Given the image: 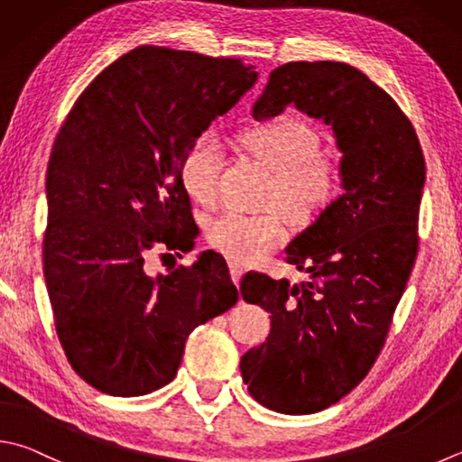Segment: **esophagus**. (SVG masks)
Segmentation results:
<instances>
[{
	"mask_svg": "<svg viewBox=\"0 0 462 462\" xmlns=\"http://www.w3.org/2000/svg\"><path fill=\"white\" fill-rule=\"evenodd\" d=\"M229 272H231V280L235 285H239L243 273H245V269H243L239 263H229Z\"/></svg>",
	"mask_w": 462,
	"mask_h": 462,
	"instance_id": "34e87169",
	"label": "esophagus"
}]
</instances>
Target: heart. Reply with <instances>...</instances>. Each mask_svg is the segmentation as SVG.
<instances>
[{
	"mask_svg": "<svg viewBox=\"0 0 462 462\" xmlns=\"http://www.w3.org/2000/svg\"><path fill=\"white\" fill-rule=\"evenodd\" d=\"M241 141L259 162L273 171L263 205L277 208L263 213L225 211L207 223L205 237L221 255L249 263L283 241L282 210L295 225H308L326 213L336 201L342 172L332 156L318 152V133L300 118L267 120L249 128ZM223 162L221 144L211 134L199 136L182 154L180 185L195 203L215 205Z\"/></svg>",
	"mask_w": 462,
	"mask_h": 462,
	"instance_id": "obj_1",
	"label": "heart"
}]
</instances>
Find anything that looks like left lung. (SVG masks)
<instances>
[{
    "label": "left lung",
    "instance_id": "left-lung-1",
    "mask_svg": "<svg viewBox=\"0 0 462 462\" xmlns=\"http://www.w3.org/2000/svg\"><path fill=\"white\" fill-rule=\"evenodd\" d=\"M290 104L332 126L344 195L285 251L308 282L243 277V300L272 313V332L243 356L241 376L259 404L311 414L358 386L384 347L419 254L426 164L411 118L354 66L275 68L254 116Z\"/></svg>",
    "mask_w": 462,
    "mask_h": 462
}]
</instances>
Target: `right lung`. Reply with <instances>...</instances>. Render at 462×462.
Returning a JSON list of instances; mask_svg holds the SVG:
<instances>
[{"label": "right lung", "mask_w": 462, "mask_h": 462, "mask_svg": "<svg viewBox=\"0 0 462 462\" xmlns=\"http://www.w3.org/2000/svg\"><path fill=\"white\" fill-rule=\"evenodd\" d=\"M257 80L239 58L141 46L94 78L51 146L43 277L69 366L112 396L177 376L197 326L239 300L227 263L205 251L156 280L144 259L193 249L182 154Z\"/></svg>", "instance_id": "add662e5"}]
</instances>
